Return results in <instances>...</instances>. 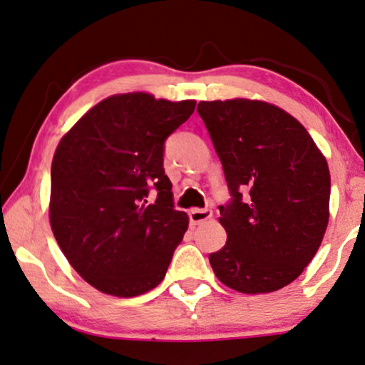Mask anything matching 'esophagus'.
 Here are the masks:
<instances>
[{
  "instance_id": "obj_1",
  "label": "esophagus",
  "mask_w": 365,
  "mask_h": 365,
  "mask_svg": "<svg viewBox=\"0 0 365 365\" xmlns=\"http://www.w3.org/2000/svg\"><path fill=\"white\" fill-rule=\"evenodd\" d=\"M188 217H190L192 225H200L205 220H209L212 217V210L209 209H192L188 212Z\"/></svg>"
}]
</instances>
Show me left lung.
I'll return each mask as SVG.
<instances>
[{
    "label": "left lung",
    "instance_id": "left-lung-1",
    "mask_svg": "<svg viewBox=\"0 0 365 365\" xmlns=\"http://www.w3.org/2000/svg\"><path fill=\"white\" fill-rule=\"evenodd\" d=\"M197 110L234 197L219 207L227 242L209 256L212 269L239 293L284 288L324 241L329 163L305 126L278 106L236 98L200 101Z\"/></svg>",
    "mask_w": 365,
    "mask_h": 365
}]
</instances>
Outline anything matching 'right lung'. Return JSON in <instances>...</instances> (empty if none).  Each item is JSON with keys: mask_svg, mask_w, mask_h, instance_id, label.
<instances>
[{"mask_svg": "<svg viewBox=\"0 0 365 365\" xmlns=\"http://www.w3.org/2000/svg\"><path fill=\"white\" fill-rule=\"evenodd\" d=\"M195 104L148 92L114 94L58 141L50 227L71 266L101 293L138 297L167 274L188 215L173 209L163 143Z\"/></svg>", "mask_w": 365, "mask_h": 365, "instance_id": "add662e5", "label": "right lung"}]
</instances>
